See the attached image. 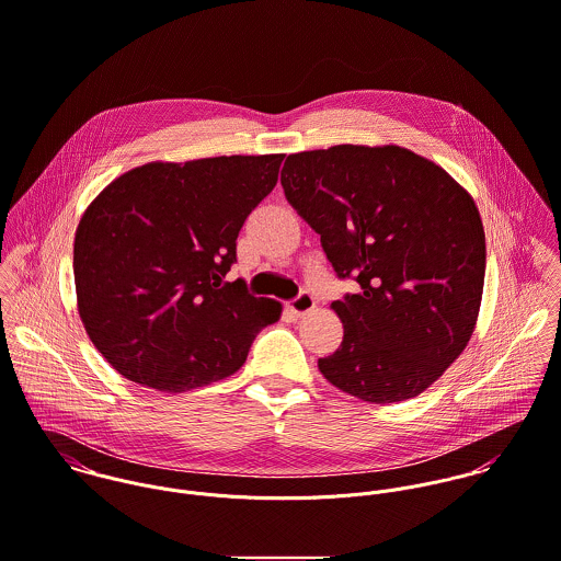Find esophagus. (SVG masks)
<instances>
[{
  "mask_svg": "<svg viewBox=\"0 0 561 561\" xmlns=\"http://www.w3.org/2000/svg\"><path fill=\"white\" fill-rule=\"evenodd\" d=\"M314 306H317V301H314V297H312L310 293H301L299 297H295L293 301H288V310H290L295 317L308 314L310 310H314Z\"/></svg>",
  "mask_w": 561,
  "mask_h": 561,
  "instance_id": "obj_1",
  "label": "esophagus"
}]
</instances>
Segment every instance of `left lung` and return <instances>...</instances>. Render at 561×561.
Instances as JSON below:
<instances>
[{"mask_svg": "<svg viewBox=\"0 0 561 561\" xmlns=\"http://www.w3.org/2000/svg\"><path fill=\"white\" fill-rule=\"evenodd\" d=\"M282 186L321 233L337 277L359 284L332 304L344 336L319 370L368 403L419 397L477 325L485 233L472 197L443 167L399 145L293 153Z\"/></svg>", "mask_w": 561, "mask_h": 561, "instance_id": "left-lung-1", "label": "left lung"}]
</instances>
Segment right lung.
<instances>
[{
  "label": "right lung",
  "mask_w": 561,
  "mask_h": 561,
  "mask_svg": "<svg viewBox=\"0 0 561 561\" xmlns=\"http://www.w3.org/2000/svg\"><path fill=\"white\" fill-rule=\"evenodd\" d=\"M284 153L147 162L111 182L76 229L78 312L125 379L186 392L233 375L282 304L224 282L236 238Z\"/></svg>",
  "instance_id": "1"
}]
</instances>
